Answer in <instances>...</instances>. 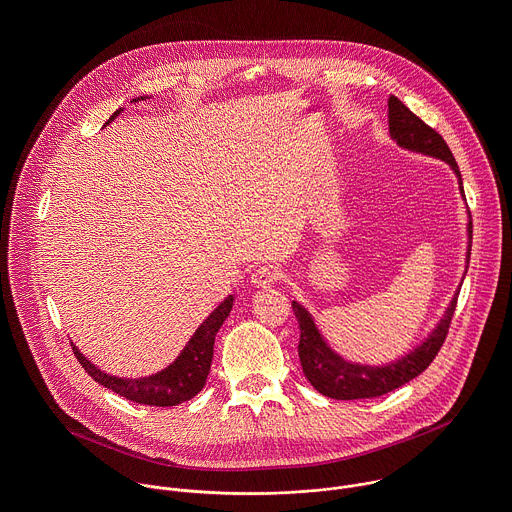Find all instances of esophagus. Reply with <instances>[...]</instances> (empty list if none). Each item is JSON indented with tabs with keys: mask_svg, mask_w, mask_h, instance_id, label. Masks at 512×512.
Wrapping results in <instances>:
<instances>
[{
	"mask_svg": "<svg viewBox=\"0 0 512 512\" xmlns=\"http://www.w3.org/2000/svg\"><path fill=\"white\" fill-rule=\"evenodd\" d=\"M275 281H277V273L271 267H259L251 277V283L255 287H261V289H267V287L275 285Z\"/></svg>",
	"mask_w": 512,
	"mask_h": 512,
	"instance_id": "esophagus-1",
	"label": "esophagus"
}]
</instances>
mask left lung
I'll return each mask as SVG.
<instances>
[{
	"label": "left lung",
	"mask_w": 512,
	"mask_h": 512,
	"mask_svg": "<svg viewBox=\"0 0 512 512\" xmlns=\"http://www.w3.org/2000/svg\"><path fill=\"white\" fill-rule=\"evenodd\" d=\"M389 133L393 141H397L399 148L446 162L458 178L462 198H466L464 186H462V174L444 137L429 125H425L395 95L389 97ZM470 251H472V221H468L466 271L470 263ZM458 294H460V287L454 294L450 306L446 308L442 320L437 322V326L427 334V338H423L421 344H417L405 356H399L397 360H391L387 364H375V367L373 364L350 362L344 356H340L336 350H332V346L324 340L322 332L318 330L312 314L300 302H291V308H294V314L300 324L298 354H300L302 371L306 379L324 397L340 399V401L373 399L399 389L401 385L421 375L429 367L435 354L440 352L456 310Z\"/></svg>",
	"instance_id": "8db88e82"
}]
</instances>
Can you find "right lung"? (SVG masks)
<instances>
[{
	"label": "right lung",
	"mask_w": 512,
	"mask_h": 512,
	"mask_svg": "<svg viewBox=\"0 0 512 512\" xmlns=\"http://www.w3.org/2000/svg\"><path fill=\"white\" fill-rule=\"evenodd\" d=\"M145 97L133 99V103L143 101ZM123 109H117L107 123H111ZM235 304V298L229 296L225 302H221L188 340V344L182 348L178 358L168 364L156 375L150 377H139V379H125L115 377L105 371H101L97 364H93L75 344H72V352H75L81 367L105 389L115 391L117 395L141 403V405H154V407H174L180 405L194 395H198L206 383V377L210 373L212 364V350H214V338L216 332L221 330L223 322L231 314Z\"/></svg>",
	"instance_id": "1"
}]
</instances>
